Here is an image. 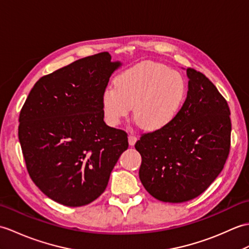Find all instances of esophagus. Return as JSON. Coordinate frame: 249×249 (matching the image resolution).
<instances>
[{
    "instance_id": "obj_1",
    "label": "esophagus",
    "mask_w": 249,
    "mask_h": 249,
    "mask_svg": "<svg viewBox=\"0 0 249 249\" xmlns=\"http://www.w3.org/2000/svg\"><path fill=\"white\" fill-rule=\"evenodd\" d=\"M128 139H129V145L130 146H134L136 141H137V137L134 136V135H129Z\"/></svg>"
}]
</instances>
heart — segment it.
Segmentation results:
<instances>
[{
  "label": "heart",
  "instance_id": "b5f03b06",
  "mask_svg": "<svg viewBox=\"0 0 249 249\" xmlns=\"http://www.w3.org/2000/svg\"><path fill=\"white\" fill-rule=\"evenodd\" d=\"M114 87H107L101 97L104 120L110 126L118 125L133 107L134 119L142 129H163L179 114L186 96L182 75L153 62L119 73Z\"/></svg>",
  "mask_w": 249,
  "mask_h": 249
}]
</instances>
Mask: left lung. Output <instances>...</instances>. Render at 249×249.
<instances>
[{
	"instance_id": "1",
	"label": "left lung",
	"mask_w": 249,
	"mask_h": 249,
	"mask_svg": "<svg viewBox=\"0 0 249 249\" xmlns=\"http://www.w3.org/2000/svg\"><path fill=\"white\" fill-rule=\"evenodd\" d=\"M189 90L179 114L163 129L142 134L140 179L156 199H194L223 170L230 150L227 101L206 75L187 68Z\"/></svg>"
}]
</instances>
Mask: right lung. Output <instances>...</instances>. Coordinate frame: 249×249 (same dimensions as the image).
I'll list each match as a JSON object with an SVG mask.
<instances>
[{
	"label": "right lung",
	"instance_id": "obj_1",
	"mask_svg": "<svg viewBox=\"0 0 249 249\" xmlns=\"http://www.w3.org/2000/svg\"><path fill=\"white\" fill-rule=\"evenodd\" d=\"M107 52L42 76L19 116V142L33 182L67 207L92 202L128 149L124 131L104 123L101 97L121 63Z\"/></svg>",
	"mask_w": 249,
	"mask_h": 249
}]
</instances>
